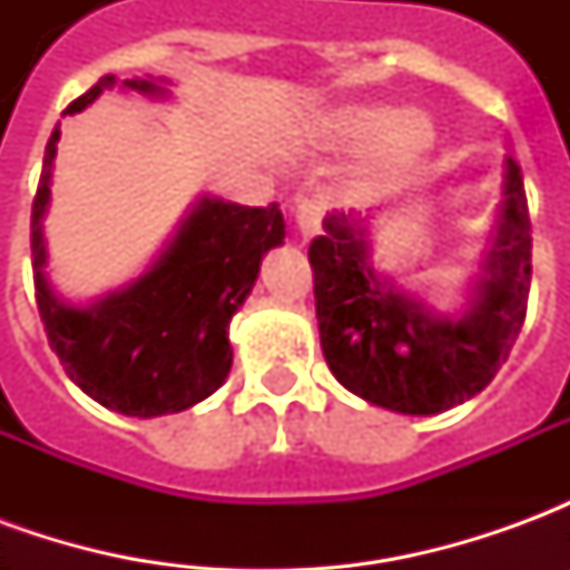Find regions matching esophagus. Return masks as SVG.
Segmentation results:
<instances>
[{
	"label": "esophagus",
	"instance_id": "esophagus-1",
	"mask_svg": "<svg viewBox=\"0 0 570 570\" xmlns=\"http://www.w3.org/2000/svg\"><path fill=\"white\" fill-rule=\"evenodd\" d=\"M293 223H296V232L302 240H308V237L317 235L323 223L321 204H314V200H298L296 207H293Z\"/></svg>",
	"mask_w": 570,
	"mask_h": 570
}]
</instances>
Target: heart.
I'll use <instances>...</instances> for the list:
<instances>
[{"label": "heart", "instance_id": "heart-1", "mask_svg": "<svg viewBox=\"0 0 570 570\" xmlns=\"http://www.w3.org/2000/svg\"><path fill=\"white\" fill-rule=\"evenodd\" d=\"M317 140L330 149L360 151L384 142L372 167L375 183H391L421 161L433 142V130L424 118L409 116L400 106H345L317 121Z\"/></svg>", "mask_w": 570, "mask_h": 570}]
</instances>
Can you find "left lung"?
Returning a JSON list of instances; mask_svg holds the SVG:
<instances>
[{
  "label": "left lung",
  "mask_w": 570,
  "mask_h": 570,
  "mask_svg": "<svg viewBox=\"0 0 570 570\" xmlns=\"http://www.w3.org/2000/svg\"><path fill=\"white\" fill-rule=\"evenodd\" d=\"M491 281L461 321H442L372 272L363 219L333 213L308 247L323 357L347 391L403 415H436L476 396L510 357L531 289V216L507 161Z\"/></svg>",
  "instance_id": "1"
}]
</instances>
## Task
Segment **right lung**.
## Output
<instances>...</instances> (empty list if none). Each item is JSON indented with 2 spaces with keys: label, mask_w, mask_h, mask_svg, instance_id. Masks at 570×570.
Masks as SVG:
<instances>
[{
  "label": "right lung",
  "mask_w": 570,
  "mask_h": 570,
  "mask_svg": "<svg viewBox=\"0 0 570 570\" xmlns=\"http://www.w3.org/2000/svg\"><path fill=\"white\" fill-rule=\"evenodd\" d=\"M112 85L116 76H104L67 112L85 109ZM125 85L142 94L161 91L151 81ZM57 140L55 128L30 219L36 305L51 351L69 379L112 412L155 419L195 406L232 370L228 321L256 284L262 256L284 240V213L277 204L240 207L204 198L142 281L94 308H67L42 274V213Z\"/></svg>",
  "instance_id": "add662e5"
}]
</instances>
